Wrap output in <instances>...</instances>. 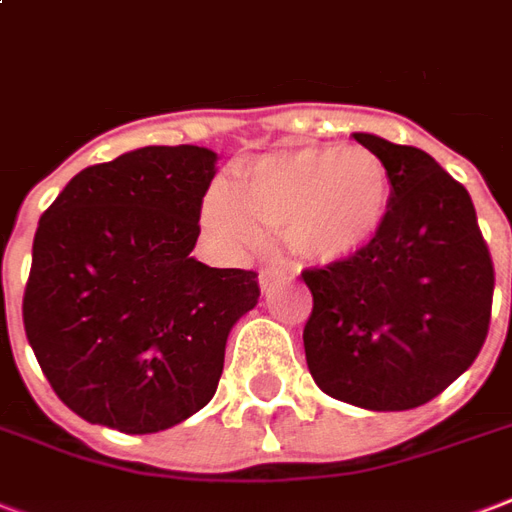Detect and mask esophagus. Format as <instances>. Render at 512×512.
<instances>
[{"instance_id": "obj_1", "label": "esophagus", "mask_w": 512, "mask_h": 512, "mask_svg": "<svg viewBox=\"0 0 512 512\" xmlns=\"http://www.w3.org/2000/svg\"><path fill=\"white\" fill-rule=\"evenodd\" d=\"M280 275H283V272L275 270V267H264V270L259 272V283H261V288H264V291H267V288H270L272 283H275V280L280 278Z\"/></svg>"}]
</instances>
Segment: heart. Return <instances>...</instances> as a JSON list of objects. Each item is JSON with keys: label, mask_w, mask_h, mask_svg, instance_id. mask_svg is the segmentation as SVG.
I'll return each mask as SVG.
<instances>
[{"label": "heart", "mask_w": 512, "mask_h": 512, "mask_svg": "<svg viewBox=\"0 0 512 512\" xmlns=\"http://www.w3.org/2000/svg\"><path fill=\"white\" fill-rule=\"evenodd\" d=\"M386 164L367 148H297L242 164L237 191L215 183L202 224L229 253L256 251L283 229L307 261H340L370 245L391 213Z\"/></svg>", "instance_id": "obj_1"}]
</instances>
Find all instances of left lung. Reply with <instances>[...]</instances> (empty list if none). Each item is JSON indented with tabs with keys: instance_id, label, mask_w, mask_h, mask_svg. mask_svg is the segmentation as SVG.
Returning a JSON list of instances; mask_svg holds the SVG:
<instances>
[{
	"instance_id": "left-lung-1",
	"label": "left lung",
	"mask_w": 512,
	"mask_h": 512,
	"mask_svg": "<svg viewBox=\"0 0 512 512\" xmlns=\"http://www.w3.org/2000/svg\"><path fill=\"white\" fill-rule=\"evenodd\" d=\"M391 178V213L348 259L305 270L310 375L329 397L386 413L426 405L478 359L494 264L467 188L429 153L356 132Z\"/></svg>"
}]
</instances>
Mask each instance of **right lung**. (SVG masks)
Returning a JSON list of instances; mask_svg holds the SVG:
<instances>
[{
  "label": "right lung",
  "mask_w": 512,
  "mask_h": 512,
  "mask_svg": "<svg viewBox=\"0 0 512 512\" xmlns=\"http://www.w3.org/2000/svg\"><path fill=\"white\" fill-rule=\"evenodd\" d=\"M215 156L148 145L69 180L40 218L23 329L64 405L126 434L213 399L226 337L259 302L253 270L191 256Z\"/></svg>",
  "instance_id": "right-lung-1"
}]
</instances>
